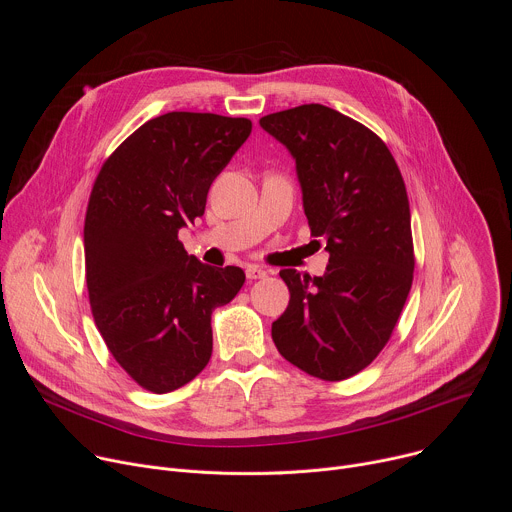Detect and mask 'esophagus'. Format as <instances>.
<instances>
[{
	"mask_svg": "<svg viewBox=\"0 0 512 512\" xmlns=\"http://www.w3.org/2000/svg\"><path fill=\"white\" fill-rule=\"evenodd\" d=\"M245 273H247V279H263V277H267V271L263 269V267H259V265H247V269H245Z\"/></svg>",
	"mask_w": 512,
	"mask_h": 512,
	"instance_id": "34e87169",
	"label": "esophagus"
}]
</instances>
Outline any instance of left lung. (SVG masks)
<instances>
[{"label": "left lung", "instance_id": "obj_1", "mask_svg": "<svg viewBox=\"0 0 512 512\" xmlns=\"http://www.w3.org/2000/svg\"><path fill=\"white\" fill-rule=\"evenodd\" d=\"M259 125L296 160L312 237L330 253L322 277L279 271L289 304L271 324L273 342L312 377L348 379L389 342L411 289L403 176L377 133L330 107L300 105Z\"/></svg>", "mask_w": 512, "mask_h": 512}]
</instances>
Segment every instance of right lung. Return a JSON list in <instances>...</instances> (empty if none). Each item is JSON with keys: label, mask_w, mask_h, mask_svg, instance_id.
Returning a JSON list of instances; mask_svg holds the SVG:
<instances>
[{"label": "right lung", "mask_w": 512, "mask_h": 512, "mask_svg": "<svg viewBox=\"0 0 512 512\" xmlns=\"http://www.w3.org/2000/svg\"><path fill=\"white\" fill-rule=\"evenodd\" d=\"M251 133L245 117L172 111L143 123L103 164L85 218L95 324L125 373L152 393L190 383L210 360V316L245 283L178 241L212 180Z\"/></svg>", "instance_id": "right-lung-1"}]
</instances>
